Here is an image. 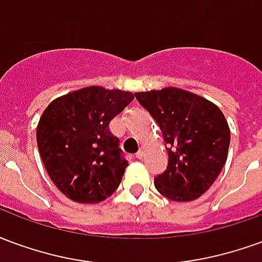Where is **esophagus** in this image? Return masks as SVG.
Returning <instances> with one entry per match:
<instances>
[{
  "mask_svg": "<svg viewBox=\"0 0 262 262\" xmlns=\"http://www.w3.org/2000/svg\"><path fill=\"white\" fill-rule=\"evenodd\" d=\"M143 156H144V148H139V151L136 153V159H143Z\"/></svg>",
  "mask_w": 262,
  "mask_h": 262,
  "instance_id": "34e87169",
  "label": "esophagus"
}]
</instances>
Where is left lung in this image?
Segmentation results:
<instances>
[{
  "label": "left lung",
  "instance_id": "8db88e82",
  "mask_svg": "<svg viewBox=\"0 0 262 262\" xmlns=\"http://www.w3.org/2000/svg\"><path fill=\"white\" fill-rule=\"evenodd\" d=\"M135 97L161 129L168 153L167 170L154 187L176 202L199 198L212 187L227 160L230 129L214 103L168 86Z\"/></svg>",
  "mask_w": 262,
  "mask_h": 262
}]
</instances>
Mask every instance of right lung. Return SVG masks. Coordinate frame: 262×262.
<instances>
[{
    "label": "right lung",
    "instance_id": "obj_1",
    "mask_svg": "<svg viewBox=\"0 0 262 262\" xmlns=\"http://www.w3.org/2000/svg\"><path fill=\"white\" fill-rule=\"evenodd\" d=\"M132 92L86 86L49 103L36 129L39 153L54 185L80 203H97L119 187L127 161L109 122Z\"/></svg>",
    "mask_w": 262,
    "mask_h": 262
}]
</instances>
